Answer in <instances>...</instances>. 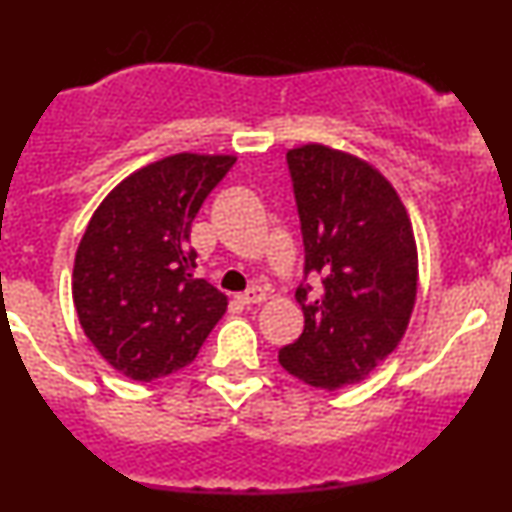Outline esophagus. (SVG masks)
<instances>
[{"label":"esophagus","instance_id":"1","mask_svg":"<svg viewBox=\"0 0 512 512\" xmlns=\"http://www.w3.org/2000/svg\"><path fill=\"white\" fill-rule=\"evenodd\" d=\"M264 298H267V293H264V289H260V286H250L248 291L238 293L240 305H257V303H262Z\"/></svg>","mask_w":512,"mask_h":512}]
</instances>
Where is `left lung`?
Returning <instances> with one entry per match:
<instances>
[{"label":"left lung","instance_id":"obj_1","mask_svg":"<svg viewBox=\"0 0 512 512\" xmlns=\"http://www.w3.org/2000/svg\"><path fill=\"white\" fill-rule=\"evenodd\" d=\"M305 245L296 301L305 327L279 351L303 383L337 390L361 383L407 332L419 284L414 228L392 182L368 161L325 144L289 149Z\"/></svg>","mask_w":512,"mask_h":512}]
</instances>
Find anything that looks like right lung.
Here are the masks:
<instances>
[{
	"label": "right lung",
	"mask_w": 512,
	"mask_h": 512,
	"mask_svg": "<svg viewBox=\"0 0 512 512\" xmlns=\"http://www.w3.org/2000/svg\"><path fill=\"white\" fill-rule=\"evenodd\" d=\"M236 163L226 154H173L134 170L88 221L74 257L81 330L132 380L163 378L195 361L228 298L195 279L190 228Z\"/></svg>",
	"instance_id": "1"
}]
</instances>
